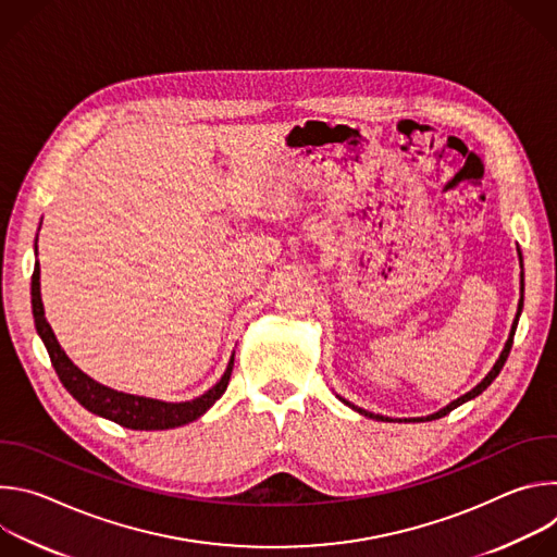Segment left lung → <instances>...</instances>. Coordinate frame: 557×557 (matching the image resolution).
<instances>
[{
  "label": "left lung",
  "instance_id": "1",
  "mask_svg": "<svg viewBox=\"0 0 557 557\" xmlns=\"http://www.w3.org/2000/svg\"><path fill=\"white\" fill-rule=\"evenodd\" d=\"M520 267H522V258H520ZM522 304H524V280H522V275H520V301H518V312H516V320H513V324H511V331H509V337H507V342H505V348H503V352H500V357L496 359V363H494V368L485 374V379L475 385V387H471L467 394H462V396H458L456 401H451L449 406H445V408H441L438 412H434V414H428V417H417V419H404L406 423H421V421H434V419H441V417H445V414H449L454 408H458V406H462V404H467V401H471V399H475V396L479 394H483L490 385H492V381L500 374V370H503V366H505V361H507V357H509V350H511V344H513V335H516V326H518V320H520V312H522ZM339 401L342 404H346L348 408H352L355 412H359V414H363V417H368V419H376V421H385V423H389V421H394V419H389V417H381V414H372V412H368V410H361V408H357V406H352L350 401H346V399H342L339 396ZM401 421V419H399Z\"/></svg>",
  "mask_w": 557,
  "mask_h": 557
}]
</instances>
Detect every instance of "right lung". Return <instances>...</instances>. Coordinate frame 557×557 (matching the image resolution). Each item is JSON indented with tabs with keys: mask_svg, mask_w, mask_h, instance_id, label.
Returning a JSON list of instances; mask_svg holds the SVG:
<instances>
[{
	"mask_svg": "<svg viewBox=\"0 0 557 557\" xmlns=\"http://www.w3.org/2000/svg\"><path fill=\"white\" fill-rule=\"evenodd\" d=\"M35 258H37V243H35ZM30 295H33L35 329L50 355L52 368L57 370L63 387L74 396V399L97 417L114 421L127 430H172V428H181V425H187V423L200 419L220 399L228 385L231 370H233V355H231L220 381L191 401L172 404V401L149 399V396L127 394V392L108 387V385L95 381L92 376H88L84 370H78L72 363V359L65 355V350L59 346V342L46 320V312H44L39 262H35Z\"/></svg>",
	"mask_w": 557,
	"mask_h": 557,
	"instance_id": "1",
	"label": "right lung"
}]
</instances>
